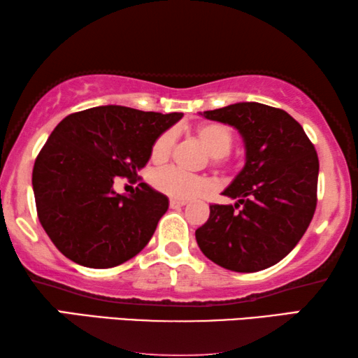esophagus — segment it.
<instances>
[{"label": "esophagus", "instance_id": "1", "mask_svg": "<svg viewBox=\"0 0 358 358\" xmlns=\"http://www.w3.org/2000/svg\"><path fill=\"white\" fill-rule=\"evenodd\" d=\"M188 201H181V199H170V207L172 208H180V207H185Z\"/></svg>", "mask_w": 358, "mask_h": 358}]
</instances>
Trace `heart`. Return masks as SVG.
Listing matches in <instances>:
<instances>
[{
	"instance_id": "1",
	"label": "heart",
	"mask_w": 358,
	"mask_h": 358,
	"mask_svg": "<svg viewBox=\"0 0 358 358\" xmlns=\"http://www.w3.org/2000/svg\"><path fill=\"white\" fill-rule=\"evenodd\" d=\"M197 138L201 140L203 148L212 156V164L217 167H224L228 164L226 155L234 145V132L224 124L207 122L196 129ZM173 145V135L164 132L155 140L151 146V161L155 164L166 162ZM151 185L157 191L164 192L173 199H192L201 196L212 188L210 180L199 177V175L183 173L173 167L156 170L151 175Z\"/></svg>"
}]
</instances>
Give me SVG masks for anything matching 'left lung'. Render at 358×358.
<instances>
[{
  "mask_svg": "<svg viewBox=\"0 0 358 358\" xmlns=\"http://www.w3.org/2000/svg\"><path fill=\"white\" fill-rule=\"evenodd\" d=\"M236 127L245 145V166L223 191L234 206H210L196 231L208 259L236 272L279 263L301 241L317 206L319 157L301 124L287 111L241 101L201 113Z\"/></svg>",
  "mask_w": 358,
  "mask_h": 358,
  "instance_id": "8db88e82",
  "label": "left lung"
}]
</instances>
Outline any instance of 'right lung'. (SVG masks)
<instances>
[{
    "instance_id": "add662e5",
    "label": "right lung",
    "mask_w": 358,
    "mask_h": 358,
    "mask_svg": "<svg viewBox=\"0 0 358 358\" xmlns=\"http://www.w3.org/2000/svg\"><path fill=\"white\" fill-rule=\"evenodd\" d=\"M181 117L106 105L73 113L54 129L31 183L39 223L68 259L115 268L146 247L167 212V196L146 183L117 194L113 185L137 177L155 140Z\"/></svg>"
}]
</instances>
